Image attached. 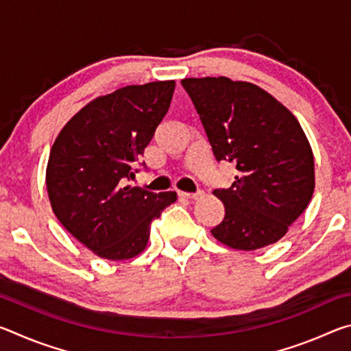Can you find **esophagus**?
<instances>
[{"instance_id":"1","label":"esophagus","mask_w":351,"mask_h":351,"mask_svg":"<svg viewBox=\"0 0 351 351\" xmlns=\"http://www.w3.org/2000/svg\"><path fill=\"white\" fill-rule=\"evenodd\" d=\"M180 197L182 198H187V199H199L204 197V192H197V193H187V192H180Z\"/></svg>"}]
</instances>
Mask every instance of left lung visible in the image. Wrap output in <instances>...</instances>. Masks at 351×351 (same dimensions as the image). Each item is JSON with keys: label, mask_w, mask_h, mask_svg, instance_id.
I'll use <instances>...</instances> for the list:
<instances>
[{"label": "left lung", "mask_w": 351, "mask_h": 351, "mask_svg": "<svg viewBox=\"0 0 351 351\" xmlns=\"http://www.w3.org/2000/svg\"><path fill=\"white\" fill-rule=\"evenodd\" d=\"M181 83L215 158L239 170L232 186L213 192L226 215L212 235L237 251L278 241L314 192V156L299 121L254 83L228 77H192Z\"/></svg>", "instance_id": "1"}]
</instances>
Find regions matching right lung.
Instances as JSON below:
<instances>
[{"label":"right lung","instance_id":"add662e5","mask_svg":"<svg viewBox=\"0 0 351 351\" xmlns=\"http://www.w3.org/2000/svg\"><path fill=\"white\" fill-rule=\"evenodd\" d=\"M175 80L128 85L99 96L75 112L54 141L46 187L58 221L100 258L138 257L152 221L176 201L125 186L133 162L169 111Z\"/></svg>","mask_w":351,"mask_h":351}]
</instances>
